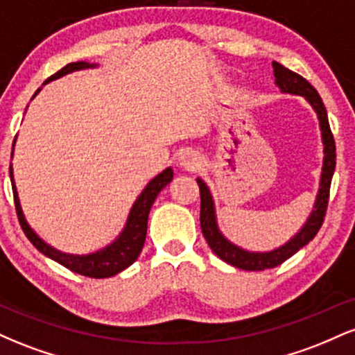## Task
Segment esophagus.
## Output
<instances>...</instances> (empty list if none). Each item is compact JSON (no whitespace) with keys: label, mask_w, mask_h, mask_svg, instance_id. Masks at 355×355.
Wrapping results in <instances>:
<instances>
[{"label":"esophagus","mask_w":355,"mask_h":355,"mask_svg":"<svg viewBox=\"0 0 355 355\" xmlns=\"http://www.w3.org/2000/svg\"><path fill=\"white\" fill-rule=\"evenodd\" d=\"M178 165L185 170H195L202 165V157L195 150H183L178 155Z\"/></svg>","instance_id":"1"}]
</instances>
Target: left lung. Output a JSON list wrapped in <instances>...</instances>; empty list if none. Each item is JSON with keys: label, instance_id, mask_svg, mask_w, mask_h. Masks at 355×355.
<instances>
[{"label": "left lung", "instance_id": "1", "mask_svg": "<svg viewBox=\"0 0 355 355\" xmlns=\"http://www.w3.org/2000/svg\"><path fill=\"white\" fill-rule=\"evenodd\" d=\"M274 67L275 85L282 93L288 95H299L304 96L309 101V105L313 108L319 118V126L322 133V144H324V164H322L320 183L319 191H317L315 203L313 209L309 215L307 220L300 230L284 245L274 248L268 252H250L245 248L232 243L225 235L218 229L217 214H215V203L211 197L210 189L202 178H197L198 187H200V227L202 234L205 237L214 254L220 257L223 262L230 263V266L242 268V270H266V268H274L285 260L291 259L295 252H299L304 245H307L311 240L315 237L319 232L322 222H324L325 210H327L329 203V191H331V182L334 170H336V141H334L331 126H329L327 110H325L322 98L317 93V89L309 83L307 80L302 78L297 73L291 71L285 68L284 64L272 61Z\"/></svg>", "mask_w": 355, "mask_h": 355}]
</instances>
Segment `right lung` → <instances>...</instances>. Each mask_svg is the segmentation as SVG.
Returning <instances> with one entry per match:
<instances>
[{
  "label": "right lung",
  "mask_w": 355,
  "mask_h": 355,
  "mask_svg": "<svg viewBox=\"0 0 355 355\" xmlns=\"http://www.w3.org/2000/svg\"><path fill=\"white\" fill-rule=\"evenodd\" d=\"M98 64L96 63H88V61H76V63H68L67 67L61 68L60 71H56L55 75L50 76L43 85L50 83V81L61 78V76L68 75V73L78 71V70H87V68H96ZM42 92V88L36 89L33 98L38 93ZM31 98V100H33ZM16 138L13 141V150H15ZM13 155V153H11ZM10 177H11V185H13V193H15V205H16V214H18V220L21 223V229L26 235L28 240H30L33 245L42 252L43 255L50 257L51 260L61 263L63 267L70 268L75 274H81L85 277H92V279H107V277L116 275L118 272L125 270L126 267L132 266L133 262L140 255L141 248H144L145 237H146V223H148V214L150 209H152L155 198L160 193L162 190L172 182L173 178V170L165 168L164 172L158 173L157 177L152 178L146 187L138 195L135 203L130 209L128 218H126V223L123 230L120 232V235L113 240L110 245L105 248H100V250L92 252V254L87 255H75V254H67V252L56 250L55 247L48 245L44 240L40 237L36 232L31 229L30 223L24 218V214L21 210V203H19L18 191H16L15 178H13V166L10 165Z\"/></svg>",
  "instance_id": "obj_1"
}]
</instances>
